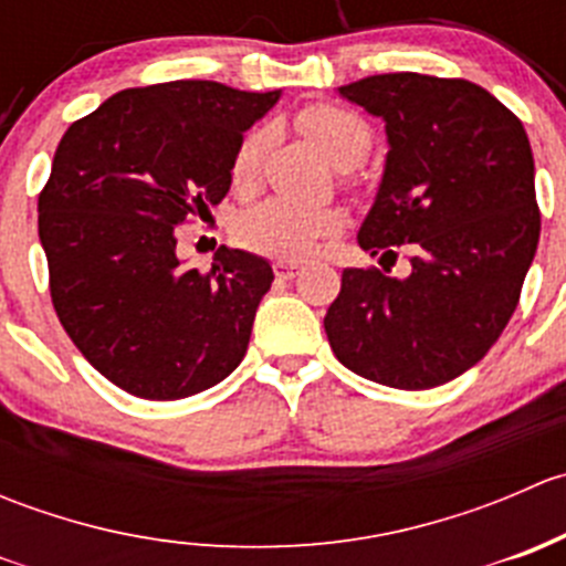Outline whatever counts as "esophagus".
<instances>
[{
    "mask_svg": "<svg viewBox=\"0 0 566 566\" xmlns=\"http://www.w3.org/2000/svg\"><path fill=\"white\" fill-rule=\"evenodd\" d=\"M273 273H276L279 279H293L295 273H298V262H290V260L273 262Z\"/></svg>",
    "mask_w": 566,
    "mask_h": 566,
    "instance_id": "obj_1",
    "label": "esophagus"
}]
</instances>
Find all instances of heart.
Instances as JSON below:
<instances>
[{
  "instance_id": "b5f03b06",
  "label": "heart",
  "mask_w": 566,
  "mask_h": 566,
  "mask_svg": "<svg viewBox=\"0 0 566 566\" xmlns=\"http://www.w3.org/2000/svg\"><path fill=\"white\" fill-rule=\"evenodd\" d=\"M298 125L306 136L339 167L358 164L369 150V128L358 114L347 108L317 104L298 114ZM268 145V130L254 128L238 145L232 156V180L235 186H251L260 172L262 153ZM345 219L339 210L306 208L290 199H268L249 210L241 221V241L251 251L282 260H298L317 247L319 238L336 235Z\"/></svg>"
}]
</instances>
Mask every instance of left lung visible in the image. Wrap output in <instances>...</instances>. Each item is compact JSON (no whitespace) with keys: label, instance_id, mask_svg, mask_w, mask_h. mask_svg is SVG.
I'll use <instances>...</instances> for the list:
<instances>
[{"label":"left lung","instance_id":"left-lung-1","mask_svg":"<svg viewBox=\"0 0 566 566\" xmlns=\"http://www.w3.org/2000/svg\"><path fill=\"white\" fill-rule=\"evenodd\" d=\"M386 125L384 175L358 247L410 273L345 268L323 325L336 358L391 389H432L482 361L539 243L526 128L465 78L384 73L336 90Z\"/></svg>","mask_w":566,"mask_h":566}]
</instances>
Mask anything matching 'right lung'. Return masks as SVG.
<instances>
[{
  "label": "right lung",
  "instance_id": "right-lung-1",
  "mask_svg": "<svg viewBox=\"0 0 566 566\" xmlns=\"http://www.w3.org/2000/svg\"><path fill=\"white\" fill-rule=\"evenodd\" d=\"M279 98L182 78L123 90L62 136L38 199L51 301L123 391L191 397L247 356L271 262L224 247L199 273L177 256L175 227L224 199L243 134Z\"/></svg>",
  "mask_w": 566,
  "mask_h": 566
}]
</instances>
